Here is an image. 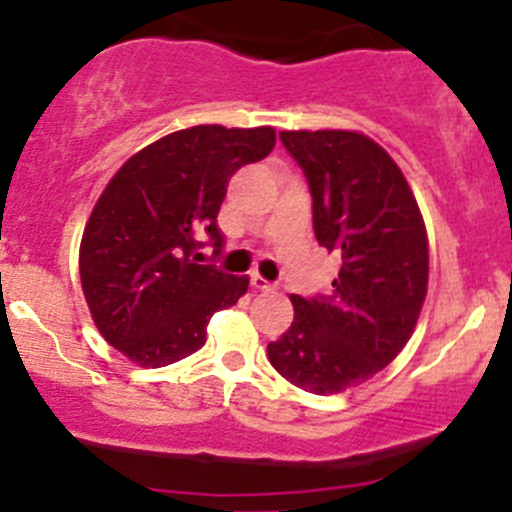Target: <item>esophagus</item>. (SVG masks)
I'll list each match as a JSON object with an SVG mask.
<instances>
[{
	"mask_svg": "<svg viewBox=\"0 0 512 512\" xmlns=\"http://www.w3.org/2000/svg\"><path fill=\"white\" fill-rule=\"evenodd\" d=\"M251 286L256 291H276V284H271V281H266L264 276L259 274H251Z\"/></svg>",
	"mask_w": 512,
	"mask_h": 512,
	"instance_id": "obj_1",
	"label": "esophagus"
}]
</instances>
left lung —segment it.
<instances>
[{
	"mask_svg": "<svg viewBox=\"0 0 512 512\" xmlns=\"http://www.w3.org/2000/svg\"><path fill=\"white\" fill-rule=\"evenodd\" d=\"M304 170L319 246L342 259L329 296H291L289 332L269 344L276 372L337 394L387 367L415 332L427 294V231L389 153L352 130H284Z\"/></svg>",
	"mask_w": 512,
	"mask_h": 512,
	"instance_id": "obj_1",
	"label": "left lung"
}]
</instances>
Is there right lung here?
I'll use <instances>...</instances> for the list:
<instances>
[{
	"label": "right lung",
	"instance_id": "obj_1",
	"mask_svg": "<svg viewBox=\"0 0 512 512\" xmlns=\"http://www.w3.org/2000/svg\"><path fill=\"white\" fill-rule=\"evenodd\" d=\"M274 128L196 125L135 153L107 183L80 243V281L107 344L140 367H165L206 344L213 311L236 304L248 276L196 264L231 175L274 150Z\"/></svg>",
	"mask_w": 512,
	"mask_h": 512
}]
</instances>
